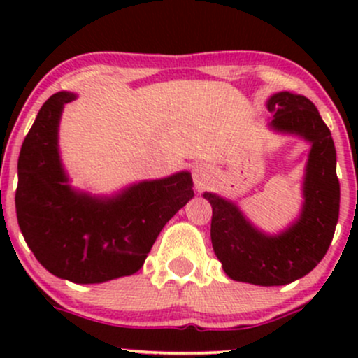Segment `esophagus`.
Masks as SVG:
<instances>
[{"label": "esophagus", "instance_id": "34e87169", "mask_svg": "<svg viewBox=\"0 0 358 358\" xmlns=\"http://www.w3.org/2000/svg\"><path fill=\"white\" fill-rule=\"evenodd\" d=\"M193 175V183H195L196 192H203L205 188H208L213 182V170L208 165H195L192 170Z\"/></svg>", "mask_w": 358, "mask_h": 358}]
</instances>
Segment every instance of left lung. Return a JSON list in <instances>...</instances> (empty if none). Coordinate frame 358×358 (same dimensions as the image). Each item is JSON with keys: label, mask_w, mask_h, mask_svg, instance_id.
I'll return each instance as SVG.
<instances>
[{"label": "left lung", "mask_w": 358, "mask_h": 358, "mask_svg": "<svg viewBox=\"0 0 358 358\" xmlns=\"http://www.w3.org/2000/svg\"><path fill=\"white\" fill-rule=\"evenodd\" d=\"M266 106L273 114L271 131L310 143L299 215L285 231L268 234L232 200L212 192L203 199L212 205V245L225 274L249 285L282 286L306 276L327 254L338 222L340 183L334 139L313 102L282 90Z\"/></svg>", "instance_id": "left-lung-1"}]
</instances>
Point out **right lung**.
<instances>
[{
	"label": "right lung",
	"instance_id": "right-lung-1",
	"mask_svg": "<svg viewBox=\"0 0 358 358\" xmlns=\"http://www.w3.org/2000/svg\"><path fill=\"white\" fill-rule=\"evenodd\" d=\"M77 94L57 92L36 114L18 158L15 205L28 248L48 273L77 285L131 276L156 237L193 199L190 171L131 183L114 195L71 185L60 158L64 106Z\"/></svg>",
	"mask_w": 358,
	"mask_h": 358
}]
</instances>
